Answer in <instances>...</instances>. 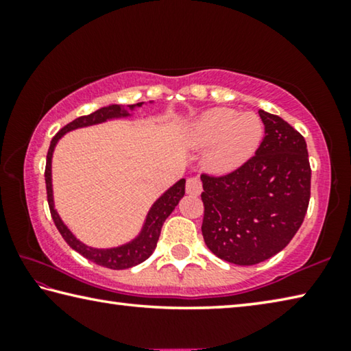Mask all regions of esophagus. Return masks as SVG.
Returning a JSON list of instances; mask_svg holds the SVG:
<instances>
[{
	"mask_svg": "<svg viewBox=\"0 0 351 351\" xmlns=\"http://www.w3.org/2000/svg\"><path fill=\"white\" fill-rule=\"evenodd\" d=\"M201 181H199V178H197V176H192V178H189L187 180V184H186V192L189 193V195H193V197H198V195L201 193Z\"/></svg>",
	"mask_w": 351,
	"mask_h": 351,
	"instance_id": "obj_1",
	"label": "esophagus"
}]
</instances>
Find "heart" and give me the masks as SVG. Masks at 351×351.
Wrapping results in <instances>:
<instances>
[{"instance_id":"b5f03b06","label":"heart","mask_w":351,"mask_h":351,"mask_svg":"<svg viewBox=\"0 0 351 351\" xmlns=\"http://www.w3.org/2000/svg\"><path fill=\"white\" fill-rule=\"evenodd\" d=\"M263 123L254 112L212 108L189 123L184 142L192 150H206L204 164L212 173L226 175L251 159L263 139Z\"/></svg>"}]
</instances>
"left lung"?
I'll return each instance as SVG.
<instances>
[{
  "label": "left lung",
  "instance_id": "8db88e82",
  "mask_svg": "<svg viewBox=\"0 0 351 351\" xmlns=\"http://www.w3.org/2000/svg\"><path fill=\"white\" fill-rule=\"evenodd\" d=\"M258 114L265 138L255 156L232 173L201 175L204 243L221 260L249 266L271 258L293 240L310 203L306 142L282 117Z\"/></svg>",
  "mask_w": 351,
  "mask_h": 351
}]
</instances>
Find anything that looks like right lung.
Masks as SVG:
<instances>
[{
    "mask_svg": "<svg viewBox=\"0 0 351 351\" xmlns=\"http://www.w3.org/2000/svg\"><path fill=\"white\" fill-rule=\"evenodd\" d=\"M144 104L145 102H139V104L127 105V106L112 104L108 106H104V108L94 111L88 116L77 117L75 121L69 122L66 127H63L60 132L52 138L49 150H47L46 170H45L47 204H49L51 215L57 226L58 232L62 234L64 241H66L74 251L82 254L85 258L94 261V263L105 266V268H110V269L132 268V266L139 265L150 257L154 251V247H156L159 235H161L164 221L167 219L170 213L175 210V207L178 206V203H180V199L184 197V192H186V180L182 178V180L175 182L173 186L169 187L161 197L154 201L150 207V210L147 213L139 234L136 235L133 240H130L127 243H123V245H119L114 247H93V246L85 245V243L77 239V237L68 229V226L63 223V219L56 210L54 190H52V154H54L58 141H60L66 133L73 132V130L99 125V123L114 121V119L132 117L134 108H141ZM150 104H153V100H150Z\"/></svg>",
    "mask_w": 351,
    "mask_h": 351,
    "instance_id": "right-lung-1",
    "label": "right lung"
}]
</instances>
